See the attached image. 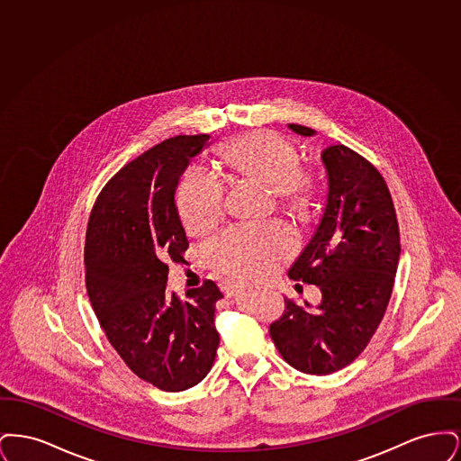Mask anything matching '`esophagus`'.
<instances>
[{"label": "esophagus", "instance_id": "1", "mask_svg": "<svg viewBox=\"0 0 461 461\" xmlns=\"http://www.w3.org/2000/svg\"><path fill=\"white\" fill-rule=\"evenodd\" d=\"M237 288H239V285H235V284H233V285H228L226 286V294H228V295H235V294H237Z\"/></svg>", "mask_w": 461, "mask_h": 461}]
</instances>
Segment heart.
<instances>
[{"instance_id": "obj_1", "label": "heart", "mask_w": 461, "mask_h": 461, "mask_svg": "<svg viewBox=\"0 0 461 461\" xmlns=\"http://www.w3.org/2000/svg\"><path fill=\"white\" fill-rule=\"evenodd\" d=\"M228 175L266 185L278 202L303 203L312 188V176L297 164L294 147L278 134L254 131L231 140L221 152ZM177 211L192 233H203L222 216L224 192L202 173H188L177 186ZM295 249V237L280 222L237 228L211 243L209 254L220 269L237 276L273 271Z\"/></svg>"}]
</instances>
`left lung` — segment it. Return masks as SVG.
<instances>
[{
    "label": "left lung",
    "mask_w": 461,
    "mask_h": 461,
    "mask_svg": "<svg viewBox=\"0 0 461 461\" xmlns=\"http://www.w3.org/2000/svg\"><path fill=\"white\" fill-rule=\"evenodd\" d=\"M301 136L316 131L288 124ZM329 192L314 235L288 276L320 286L316 311L285 299L269 335L286 363L330 375L365 351L389 304L401 254L391 192L372 164L344 145L323 150Z\"/></svg>",
    "instance_id": "8db88e82"
}]
</instances>
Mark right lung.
<instances>
[{"label": "right lung", "mask_w": 461, "mask_h": 461, "mask_svg": "<svg viewBox=\"0 0 461 461\" xmlns=\"http://www.w3.org/2000/svg\"><path fill=\"white\" fill-rule=\"evenodd\" d=\"M207 145L209 134H181L134 158L96 198L86 231L93 311L130 370L166 393L202 382L220 346V286L209 280L183 299L167 290V263L185 261L188 249L176 188Z\"/></svg>", "instance_id": "right-lung-1"}]
</instances>
